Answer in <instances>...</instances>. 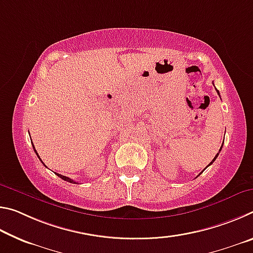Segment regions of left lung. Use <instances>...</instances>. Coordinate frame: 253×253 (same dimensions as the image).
I'll list each match as a JSON object with an SVG mask.
<instances>
[{
  "instance_id": "1",
  "label": "left lung",
  "mask_w": 253,
  "mask_h": 253,
  "mask_svg": "<svg viewBox=\"0 0 253 253\" xmlns=\"http://www.w3.org/2000/svg\"><path fill=\"white\" fill-rule=\"evenodd\" d=\"M216 92H217V95H219V96H220V92H219V90H216ZM223 142H224V140H223ZM222 146H223V143H222V145H221V147H220V151H219V152H221V149H222ZM217 155H219V153H217V154H216V155H215V157H214V158H213V161H212L211 163H210V164H209L208 166H210V165H211V164H212V163H213L214 161H215V160H216V157H217ZM208 166H207V168H208ZM207 168H205V169H207ZM204 169H203V170H204ZM203 170H202V172H203ZM202 172H201V173H202ZM201 173H200V174H201Z\"/></svg>"
}]
</instances>
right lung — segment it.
<instances>
[{"mask_svg": "<svg viewBox=\"0 0 253 253\" xmlns=\"http://www.w3.org/2000/svg\"><path fill=\"white\" fill-rule=\"evenodd\" d=\"M33 148H34V146H33ZM34 152H36L37 153V151H36V148H34ZM37 155H38V153H37ZM38 157H39L40 158V156L39 155H38ZM40 161H41V158H40ZM42 162V161H41ZM55 174H57V173H55ZM58 175V176L60 177V178H62L63 179V181H67V182H69V183H76L75 181H72V179L71 178H69V177H67V176H63V175H61V174H57Z\"/></svg>", "mask_w": 253, "mask_h": 253, "instance_id": "add662e5", "label": "right lung"}]
</instances>
